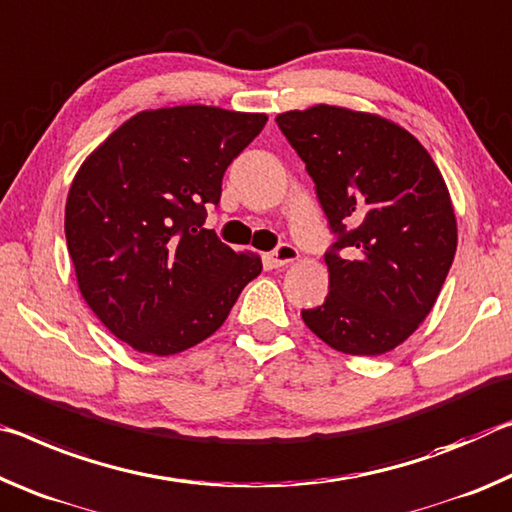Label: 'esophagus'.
I'll use <instances>...</instances> for the list:
<instances>
[{
    "label": "esophagus",
    "mask_w": 512,
    "mask_h": 512,
    "mask_svg": "<svg viewBox=\"0 0 512 512\" xmlns=\"http://www.w3.org/2000/svg\"><path fill=\"white\" fill-rule=\"evenodd\" d=\"M299 258V251L292 247V245H279L276 247L272 254H267V263L272 267H283V265H290L295 263Z\"/></svg>",
    "instance_id": "34e87169"
}]
</instances>
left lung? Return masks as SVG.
<instances>
[{"mask_svg": "<svg viewBox=\"0 0 512 512\" xmlns=\"http://www.w3.org/2000/svg\"><path fill=\"white\" fill-rule=\"evenodd\" d=\"M276 124L338 236L324 254L329 295L301 317L342 354H388L426 320L454 263L447 183L422 142L388 117L317 104Z\"/></svg>", "mask_w": 512, "mask_h": 512, "instance_id": "8db88e82", "label": "left lung"}]
</instances>
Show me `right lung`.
Here are the masks:
<instances>
[{"instance_id":"1","label":"right lung","mask_w":512,"mask_h":512,"mask_svg":"<svg viewBox=\"0 0 512 512\" xmlns=\"http://www.w3.org/2000/svg\"><path fill=\"white\" fill-rule=\"evenodd\" d=\"M265 122L204 104L140 111L74 174L65 238L81 297L140 354L199 345L261 274V256L233 251L204 222Z\"/></svg>"}]
</instances>
